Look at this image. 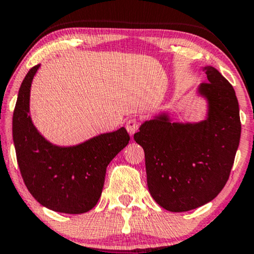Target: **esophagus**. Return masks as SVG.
<instances>
[{
	"label": "esophagus",
	"instance_id": "esophagus-1",
	"mask_svg": "<svg viewBox=\"0 0 254 254\" xmlns=\"http://www.w3.org/2000/svg\"><path fill=\"white\" fill-rule=\"evenodd\" d=\"M125 127H127V132L130 133V136H133V134L138 131V129H139V124H138L137 120L131 118V120H129L127 123H125Z\"/></svg>",
	"mask_w": 254,
	"mask_h": 254
}]
</instances>
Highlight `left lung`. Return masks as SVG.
I'll use <instances>...</instances> for the list:
<instances>
[{"instance_id": "8db88e82", "label": "left lung", "mask_w": 254, "mask_h": 254, "mask_svg": "<svg viewBox=\"0 0 254 254\" xmlns=\"http://www.w3.org/2000/svg\"><path fill=\"white\" fill-rule=\"evenodd\" d=\"M204 69L208 81L198 92L209 101L207 121L179 124L160 116L133 136L145 152L148 190L168 211H188L214 200L230 177L241 139L235 89L214 67Z\"/></svg>"}]
</instances>
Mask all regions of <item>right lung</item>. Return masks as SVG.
Here are the masks:
<instances>
[{"label": "right lung", "mask_w": 254, "mask_h": 254, "mask_svg": "<svg viewBox=\"0 0 254 254\" xmlns=\"http://www.w3.org/2000/svg\"><path fill=\"white\" fill-rule=\"evenodd\" d=\"M39 65L29 70L19 88L12 117V137L23 181L44 207L65 214H83L95 207L107 166L129 144L124 127L73 147L50 144L29 115L30 87Z\"/></svg>", "instance_id": "add662e5"}]
</instances>
